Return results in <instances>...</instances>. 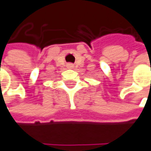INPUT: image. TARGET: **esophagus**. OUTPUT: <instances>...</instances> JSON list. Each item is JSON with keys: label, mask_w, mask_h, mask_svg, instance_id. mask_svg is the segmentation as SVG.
Segmentation results:
<instances>
[{"label": "esophagus", "mask_w": 151, "mask_h": 151, "mask_svg": "<svg viewBox=\"0 0 151 151\" xmlns=\"http://www.w3.org/2000/svg\"><path fill=\"white\" fill-rule=\"evenodd\" d=\"M73 67H74V65H73L72 63H69V64H68V68H69V69H72Z\"/></svg>", "instance_id": "obj_1"}]
</instances>
